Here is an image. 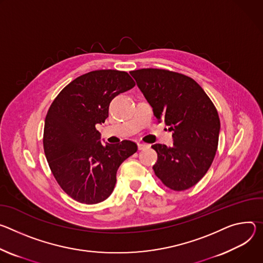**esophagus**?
Masks as SVG:
<instances>
[{
	"label": "esophagus",
	"instance_id": "34e87169",
	"mask_svg": "<svg viewBox=\"0 0 263 263\" xmlns=\"http://www.w3.org/2000/svg\"><path fill=\"white\" fill-rule=\"evenodd\" d=\"M149 147V145H147V144H145V143H139L138 144V148L140 149V151H143V149H146V148H148Z\"/></svg>",
	"mask_w": 263,
	"mask_h": 263
}]
</instances>
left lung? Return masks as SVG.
<instances>
[{
  "mask_svg": "<svg viewBox=\"0 0 263 263\" xmlns=\"http://www.w3.org/2000/svg\"><path fill=\"white\" fill-rule=\"evenodd\" d=\"M130 75L151 104L158 122L173 132V145L155 144L156 176L165 186L182 191L194 186L210 168L218 145L217 110L192 78L160 69H141Z\"/></svg>",
  "mask_w": 263,
  "mask_h": 263,
  "instance_id": "1",
  "label": "left lung"
}]
</instances>
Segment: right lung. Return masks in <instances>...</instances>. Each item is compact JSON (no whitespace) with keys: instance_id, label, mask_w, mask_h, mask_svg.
Here are the masks:
<instances>
[{"instance_id":"1","label":"right lung","mask_w":263,"mask_h":263,"mask_svg":"<svg viewBox=\"0 0 263 263\" xmlns=\"http://www.w3.org/2000/svg\"><path fill=\"white\" fill-rule=\"evenodd\" d=\"M134 86L126 72L93 71L70 82L48 110L44 129L47 161L57 183L79 202L92 205L106 199L119 166L138 149L128 140L103 145L96 129L108 117L110 101Z\"/></svg>"}]
</instances>
